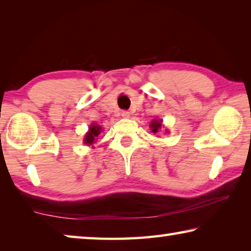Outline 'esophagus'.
Here are the masks:
<instances>
[{
  "label": "esophagus",
  "instance_id": "34e87169",
  "mask_svg": "<svg viewBox=\"0 0 251 251\" xmlns=\"http://www.w3.org/2000/svg\"><path fill=\"white\" fill-rule=\"evenodd\" d=\"M122 117L128 118L129 117V112H127V110H123V112H122Z\"/></svg>",
  "mask_w": 251,
  "mask_h": 251
}]
</instances>
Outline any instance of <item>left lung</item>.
Instances as JSON below:
<instances>
[{"instance_id":"left-lung-1","label":"left lung","mask_w":251,"mask_h":251,"mask_svg":"<svg viewBox=\"0 0 251 251\" xmlns=\"http://www.w3.org/2000/svg\"><path fill=\"white\" fill-rule=\"evenodd\" d=\"M161 122L163 121H157V120H154L152 121L151 123V125H150V127H151V131L152 133H157V131H158L160 128H161Z\"/></svg>"}]
</instances>
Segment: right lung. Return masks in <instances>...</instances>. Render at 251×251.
<instances>
[{"mask_svg": "<svg viewBox=\"0 0 251 251\" xmlns=\"http://www.w3.org/2000/svg\"><path fill=\"white\" fill-rule=\"evenodd\" d=\"M100 131H101V127L100 125L92 124L90 126V129H88L86 135H85L84 144H86L87 146L93 145V144H94L95 141L97 139V137H99Z\"/></svg>", "mask_w": 251, "mask_h": 251, "instance_id": "add662e5", "label": "right lung"}]
</instances>
